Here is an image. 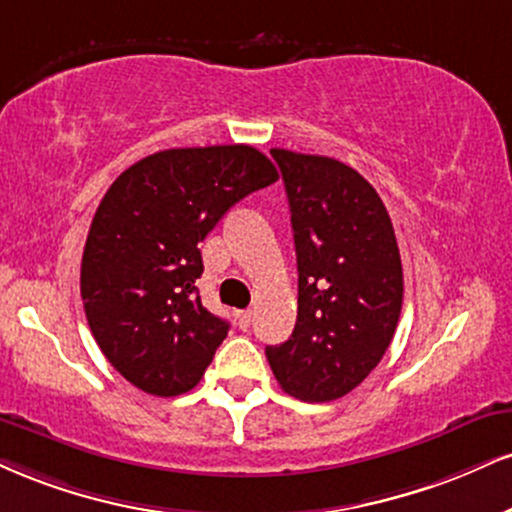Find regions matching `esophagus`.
Instances as JSON below:
<instances>
[{
  "instance_id": "34e87169",
  "label": "esophagus",
  "mask_w": 512,
  "mask_h": 512,
  "mask_svg": "<svg viewBox=\"0 0 512 512\" xmlns=\"http://www.w3.org/2000/svg\"><path fill=\"white\" fill-rule=\"evenodd\" d=\"M236 322H238V329L248 331L250 324H252V312H250V310H240V312H236Z\"/></svg>"
}]
</instances>
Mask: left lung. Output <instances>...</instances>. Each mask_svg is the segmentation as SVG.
<instances>
[{"label": "left lung", "instance_id": "8db88e82", "mask_svg": "<svg viewBox=\"0 0 512 512\" xmlns=\"http://www.w3.org/2000/svg\"><path fill=\"white\" fill-rule=\"evenodd\" d=\"M298 257V319L267 346L286 393L326 403L379 365L403 305V264L384 202L348 164L274 147Z\"/></svg>", "mask_w": 512, "mask_h": 512}]
</instances>
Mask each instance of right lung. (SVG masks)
Instances as JSON below:
<instances>
[{
  "label": "right lung",
  "instance_id": "right-lung-1",
  "mask_svg": "<svg viewBox=\"0 0 512 512\" xmlns=\"http://www.w3.org/2000/svg\"><path fill=\"white\" fill-rule=\"evenodd\" d=\"M279 178L250 145L176 147L128 166L92 217L80 295L97 346L123 379L152 396L197 386L229 334L195 281L197 245L229 209Z\"/></svg>",
  "mask_w": 512,
  "mask_h": 512
}]
</instances>
